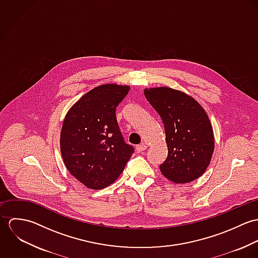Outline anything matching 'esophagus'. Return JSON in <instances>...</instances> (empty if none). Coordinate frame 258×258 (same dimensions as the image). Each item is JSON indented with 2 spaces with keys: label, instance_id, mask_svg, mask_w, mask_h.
<instances>
[{
  "label": "esophagus",
  "instance_id": "esophagus-1",
  "mask_svg": "<svg viewBox=\"0 0 258 258\" xmlns=\"http://www.w3.org/2000/svg\"><path fill=\"white\" fill-rule=\"evenodd\" d=\"M147 150V146L145 144H141V145H137L136 146V151L137 153H143L144 151Z\"/></svg>",
  "mask_w": 258,
  "mask_h": 258
}]
</instances>
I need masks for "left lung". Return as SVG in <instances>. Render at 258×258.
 I'll return each instance as SVG.
<instances>
[{
	"instance_id": "8db88e82",
	"label": "left lung",
	"mask_w": 258,
	"mask_h": 258,
	"mask_svg": "<svg viewBox=\"0 0 258 258\" xmlns=\"http://www.w3.org/2000/svg\"><path fill=\"white\" fill-rule=\"evenodd\" d=\"M144 94L165 128L168 157L160 165L162 174L175 184L199 179L215 150L208 114L192 97L170 87L146 88Z\"/></svg>"
}]
</instances>
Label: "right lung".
Here are the masks:
<instances>
[{"label":"right lung","mask_w":258,"mask_h":258,"mask_svg":"<svg viewBox=\"0 0 258 258\" xmlns=\"http://www.w3.org/2000/svg\"><path fill=\"white\" fill-rule=\"evenodd\" d=\"M128 85L103 84L85 93L68 112L60 151L67 169L89 188L113 184L134 153L120 132L116 108L128 94Z\"/></svg>","instance_id":"right-lung-1"}]
</instances>
